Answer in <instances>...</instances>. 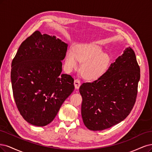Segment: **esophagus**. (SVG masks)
I'll return each instance as SVG.
<instances>
[{"label":"esophagus","mask_w":152,"mask_h":152,"mask_svg":"<svg viewBox=\"0 0 152 152\" xmlns=\"http://www.w3.org/2000/svg\"><path fill=\"white\" fill-rule=\"evenodd\" d=\"M75 88L76 89H78L80 88V85H81V81L79 79H76L75 80Z\"/></svg>","instance_id":"esophagus-1"}]
</instances>
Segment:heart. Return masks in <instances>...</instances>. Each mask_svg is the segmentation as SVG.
I'll list each match as a JSON object with an SVG mask.
<instances>
[{
    "instance_id": "obj_1",
    "label": "heart",
    "mask_w": 152,
    "mask_h": 152,
    "mask_svg": "<svg viewBox=\"0 0 152 152\" xmlns=\"http://www.w3.org/2000/svg\"><path fill=\"white\" fill-rule=\"evenodd\" d=\"M78 61L83 62L81 71L88 80L100 77L108 67L109 57L103 53L102 48L95 44H83L77 46L74 51L69 50L66 57V65L72 70L78 67Z\"/></svg>"
}]
</instances>
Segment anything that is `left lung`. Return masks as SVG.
I'll use <instances>...</instances> for the list:
<instances>
[{
	"mask_svg": "<svg viewBox=\"0 0 152 152\" xmlns=\"http://www.w3.org/2000/svg\"><path fill=\"white\" fill-rule=\"evenodd\" d=\"M140 79V68L129 47L99 79L83 83L80 92L82 118L86 128L102 131L125 119L136 102Z\"/></svg>",
	"mask_w": 152,
	"mask_h": 152,
	"instance_id": "8db88e82",
	"label": "left lung"
}]
</instances>
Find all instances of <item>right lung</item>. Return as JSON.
Segmentation results:
<instances>
[{
	"label": "right lung",
	"mask_w": 152,
	"mask_h": 152,
	"mask_svg": "<svg viewBox=\"0 0 152 152\" xmlns=\"http://www.w3.org/2000/svg\"><path fill=\"white\" fill-rule=\"evenodd\" d=\"M67 44L55 36L35 31L23 41L12 61L13 96L23 118L45 126L54 119L74 91V79L61 74Z\"/></svg>",
	"instance_id": "1"
}]
</instances>
